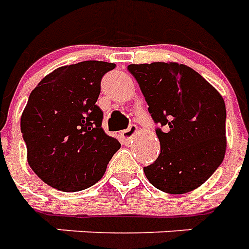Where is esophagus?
<instances>
[{
  "instance_id": "34e87169",
  "label": "esophagus",
  "mask_w": 249,
  "mask_h": 249,
  "mask_svg": "<svg viewBox=\"0 0 249 249\" xmlns=\"http://www.w3.org/2000/svg\"><path fill=\"white\" fill-rule=\"evenodd\" d=\"M136 132H137V126L136 125H129V128L128 129H125L121 132V136H123V139H124L125 141H129L133 136L136 135Z\"/></svg>"
}]
</instances>
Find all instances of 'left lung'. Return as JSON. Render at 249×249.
Segmentation results:
<instances>
[{
  "mask_svg": "<svg viewBox=\"0 0 249 249\" xmlns=\"http://www.w3.org/2000/svg\"><path fill=\"white\" fill-rule=\"evenodd\" d=\"M156 124L160 155L144 168L149 183L162 192H191L223 162L227 148L224 100L204 77L183 64H132Z\"/></svg>",
  "mask_w": 249,
  "mask_h": 249,
  "instance_id": "obj_1",
  "label": "left lung"
}]
</instances>
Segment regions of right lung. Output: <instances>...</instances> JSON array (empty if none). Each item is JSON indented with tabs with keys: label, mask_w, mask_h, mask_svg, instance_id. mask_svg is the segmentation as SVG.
<instances>
[{
	"label": "right lung",
	"mask_w": 249,
	"mask_h": 249,
	"mask_svg": "<svg viewBox=\"0 0 249 249\" xmlns=\"http://www.w3.org/2000/svg\"><path fill=\"white\" fill-rule=\"evenodd\" d=\"M116 64L82 61L57 68L32 90L21 116L28 162L51 187L76 192L103 178L120 142L101 128V78Z\"/></svg>",
	"instance_id": "right-lung-1"
}]
</instances>
